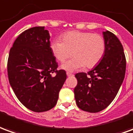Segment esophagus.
Segmentation results:
<instances>
[{
  "label": "esophagus",
  "instance_id": "esophagus-1",
  "mask_svg": "<svg viewBox=\"0 0 133 133\" xmlns=\"http://www.w3.org/2000/svg\"><path fill=\"white\" fill-rule=\"evenodd\" d=\"M66 75H67L68 77H70V76H73V74H71L70 72H66Z\"/></svg>",
  "mask_w": 133,
  "mask_h": 133
}]
</instances>
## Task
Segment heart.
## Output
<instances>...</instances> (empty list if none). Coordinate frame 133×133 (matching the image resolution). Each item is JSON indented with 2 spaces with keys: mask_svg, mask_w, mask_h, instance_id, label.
Masks as SVG:
<instances>
[{
  "mask_svg": "<svg viewBox=\"0 0 133 133\" xmlns=\"http://www.w3.org/2000/svg\"><path fill=\"white\" fill-rule=\"evenodd\" d=\"M51 50L59 62H65L71 55L74 56L62 64V68L65 70L74 71L84 66L91 69L98 64L104 56L105 41L99 34L72 31L62 36V41L54 40Z\"/></svg>",
  "mask_w": 133,
  "mask_h": 133,
  "instance_id": "1",
  "label": "heart"
}]
</instances>
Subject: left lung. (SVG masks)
<instances>
[{
	"mask_svg": "<svg viewBox=\"0 0 133 133\" xmlns=\"http://www.w3.org/2000/svg\"><path fill=\"white\" fill-rule=\"evenodd\" d=\"M105 51L99 64L89 72L75 74L74 97L77 106L89 112H98L113 101L124 80L126 59L121 42L115 35L103 32Z\"/></svg>",
	"mask_w": 133,
	"mask_h": 133,
	"instance_id": "left-lung-1",
	"label": "left lung"
}]
</instances>
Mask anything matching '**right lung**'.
<instances>
[{"label": "right lung", "mask_w": 133, "mask_h": 133, "mask_svg": "<svg viewBox=\"0 0 133 133\" xmlns=\"http://www.w3.org/2000/svg\"><path fill=\"white\" fill-rule=\"evenodd\" d=\"M50 36L44 26L24 31L11 47L8 76L15 95L30 110L42 112L56 105L66 79L50 47Z\"/></svg>", "instance_id": "1"}]
</instances>
